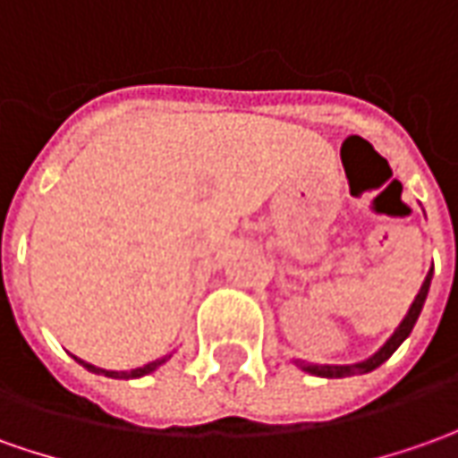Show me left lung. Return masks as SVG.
<instances>
[{
	"label": "left lung",
	"mask_w": 458,
	"mask_h": 458,
	"mask_svg": "<svg viewBox=\"0 0 458 458\" xmlns=\"http://www.w3.org/2000/svg\"><path fill=\"white\" fill-rule=\"evenodd\" d=\"M431 278H434V266L431 270L426 273L424 283H421V288H419V293L413 298L411 308H409V313L403 316L399 326H396V331L388 335V341H386L384 346L378 348L373 356L369 359L359 360V363H346V366H334V363H308V360H295V366L301 369V371L310 373V376H320V378H346V376H359V373H371L373 369H378L381 363L394 356V351L411 335L413 326H416V320L421 316V308L426 303V295H428V288H431Z\"/></svg>",
	"instance_id": "left-lung-1"
}]
</instances>
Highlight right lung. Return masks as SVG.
<instances>
[{
  "label": "right lung",
  "mask_w": 458,
  "mask_h": 458,
  "mask_svg": "<svg viewBox=\"0 0 458 458\" xmlns=\"http://www.w3.org/2000/svg\"><path fill=\"white\" fill-rule=\"evenodd\" d=\"M170 359H173V353H167V356H163V359L150 360V363H145V366H140V369H132V371H107V369L92 366V363H87V360L77 359V356H74V360H77V363H82L87 371L99 373V376H107V378H124V381H130V378H142V376H148V373L157 371V369H160L163 363H167Z\"/></svg>",
  "instance_id": "right-lung-1"
}]
</instances>
